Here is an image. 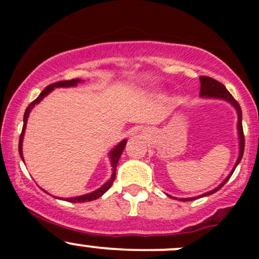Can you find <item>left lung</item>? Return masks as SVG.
Here are the masks:
<instances>
[{
    "instance_id": "obj_1",
    "label": "left lung",
    "mask_w": 259,
    "mask_h": 259,
    "mask_svg": "<svg viewBox=\"0 0 259 259\" xmlns=\"http://www.w3.org/2000/svg\"><path fill=\"white\" fill-rule=\"evenodd\" d=\"M200 96H202V98L203 96H205V98L222 99V100L228 101V103H231L232 105L234 106V109L237 110V115H238V125H237V126H238V137H239V155H238V159H237V163H236V165H234L233 170H232L231 174H229V176L224 179V182L222 183L219 187H217L215 189L210 190V192H208V193H204V194L199 195V197H197V198L207 197V195L213 194V193H215L217 190L221 189V188L223 187V185L226 184V183L229 180V178L232 177L234 169L237 168V165L239 164V161L242 160L243 151H244V134H243V126H242V110H241V106H239V104L237 103L236 99L232 96V94L227 90L226 86H224L223 83L219 82V81H217L214 79H211V77H209V76H200ZM169 197H170V195H169ZM170 198H173V197H170ZM193 199H195V198H182V199H179V200L188 202V200H193Z\"/></svg>"
}]
</instances>
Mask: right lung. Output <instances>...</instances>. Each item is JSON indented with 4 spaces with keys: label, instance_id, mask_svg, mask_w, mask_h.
Here are the masks:
<instances>
[{
    "label": "right lung",
    "instance_id": "right-lung-1",
    "mask_svg": "<svg viewBox=\"0 0 259 259\" xmlns=\"http://www.w3.org/2000/svg\"><path fill=\"white\" fill-rule=\"evenodd\" d=\"M80 81H81L80 79H72V80L59 81V82L50 83L49 86H46L45 90H42V93H41L40 95H38V98L36 99V100H33L32 103H31L30 105L27 106V109H26V111H25V115H23V127H22V133H21V135H20V142H18V151H20V156H21V158H22V160H23V156H22V139H23V134H25L26 122H27L28 114H30V111L32 110L33 106H35L36 104L40 103V101L42 100V99L45 98V96L48 95L49 93H51V91L54 90L55 88H69V86H76L77 83L80 82ZM125 145H126V140H122V142L120 143L119 145L115 146L113 150L110 151V154H109V156H110L111 166H113V174H111V178L109 179L108 182H106L105 184L103 185V187H100L98 190H95V192L89 193V194L80 195V197H74V198H66L67 202H71V203L91 202V200H95V199H98V198H100L101 195H103L104 193L106 192V190L110 189L111 185H113V183H114V180H115V176H116L117 163H119V159H120V156H121V153H122V150H124Z\"/></svg>",
    "mask_w": 259,
    "mask_h": 259
}]
</instances>
